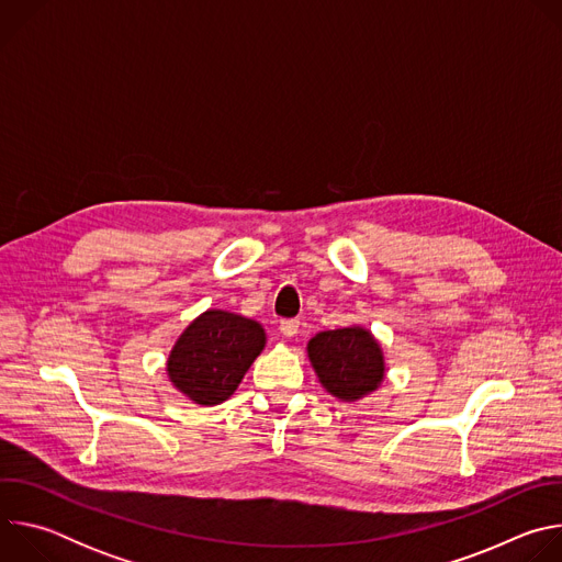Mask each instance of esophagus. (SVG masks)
I'll return each instance as SVG.
<instances>
[{
	"mask_svg": "<svg viewBox=\"0 0 562 562\" xmlns=\"http://www.w3.org/2000/svg\"><path fill=\"white\" fill-rule=\"evenodd\" d=\"M297 331H300V323L297 319H282L280 323V334L284 336V338H295L297 336Z\"/></svg>",
	"mask_w": 562,
	"mask_h": 562,
	"instance_id": "34e87169",
	"label": "esophagus"
}]
</instances>
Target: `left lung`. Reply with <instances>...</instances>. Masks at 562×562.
<instances>
[{
	"instance_id": "8db88e82",
	"label": "left lung",
	"mask_w": 562,
	"mask_h": 562,
	"mask_svg": "<svg viewBox=\"0 0 562 562\" xmlns=\"http://www.w3.org/2000/svg\"><path fill=\"white\" fill-rule=\"evenodd\" d=\"M306 356L319 384L342 403L378 391L386 375L378 338L360 325L315 334L306 342Z\"/></svg>"
}]
</instances>
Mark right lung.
Returning a JSON list of instances; mask_svg holds the SVG:
<instances>
[{
    "mask_svg": "<svg viewBox=\"0 0 562 562\" xmlns=\"http://www.w3.org/2000/svg\"><path fill=\"white\" fill-rule=\"evenodd\" d=\"M265 347L267 331L258 319L209 308L191 319L176 340L167 375L195 405L213 407L235 393Z\"/></svg>",
    "mask_w": 562,
    "mask_h": 562,
    "instance_id": "add662e5",
    "label": "right lung"
}]
</instances>
